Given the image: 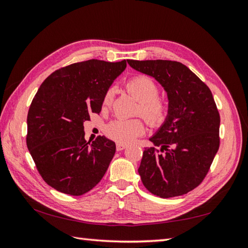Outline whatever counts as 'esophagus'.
<instances>
[{
	"mask_svg": "<svg viewBox=\"0 0 248 248\" xmlns=\"http://www.w3.org/2000/svg\"><path fill=\"white\" fill-rule=\"evenodd\" d=\"M127 148V145L124 144H116V149H117V151H121Z\"/></svg>",
	"mask_w": 248,
	"mask_h": 248,
	"instance_id": "obj_1",
	"label": "esophagus"
}]
</instances>
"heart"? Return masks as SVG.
Segmentation results:
<instances>
[{
    "mask_svg": "<svg viewBox=\"0 0 248 248\" xmlns=\"http://www.w3.org/2000/svg\"><path fill=\"white\" fill-rule=\"evenodd\" d=\"M125 88L140 102V114L152 128H159L165 124L170 112L168 100L160 97V87L151 78L140 75L131 78ZM114 99V89L108 88L102 99V108L110 107ZM145 124L141 119H115L105 127L108 138L118 144H130L145 133Z\"/></svg>",
    "mask_w": 248,
    "mask_h": 248,
    "instance_id": "b5f03b06",
    "label": "heart"
}]
</instances>
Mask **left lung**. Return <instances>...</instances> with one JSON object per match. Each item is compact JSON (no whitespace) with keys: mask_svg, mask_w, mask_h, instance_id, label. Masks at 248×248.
Returning a JSON list of instances; mask_svg holds the SVG:
<instances>
[{"mask_svg":"<svg viewBox=\"0 0 248 248\" xmlns=\"http://www.w3.org/2000/svg\"><path fill=\"white\" fill-rule=\"evenodd\" d=\"M135 70L154 77L167 93L170 112L145 148L139 173L144 186L162 198L197 187L219 148L220 117L210 88L175 61L128 60Z\"/></svg>","mask_w":248,"mask_h":248,"instance_id":"obj_1","label":"left lung"}]
</instances>
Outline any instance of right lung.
Wrapping results in <instances>:
<instances>
[{"label":"right lung","mask_w":248,"mask_h":248,"mask_svg":"<svg viewBox=\"0 0 248 248\" xmlns=\"http://www.w3.org/2000/svg\"><path fill=\"white\" fill-rule=\"evenodd\" d=\"M125 67V60L75 62L51 73L36 93L26 145L41 178L56 191L81 196L108 170L115 143L104 136L87 141L83 123L101 112L105 92Z\"/></svg>","instance_id":"obj_1"}]
</instances>
